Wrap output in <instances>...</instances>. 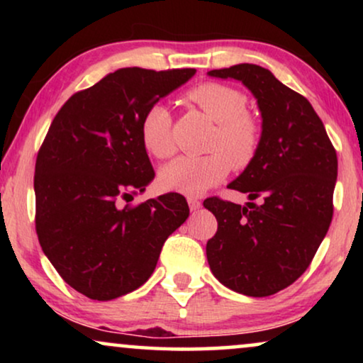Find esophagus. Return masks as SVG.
<instances>
[{"label":"esophagus","instance_id":"esophagus-1","mask_svg":"<svg viewBox=\"0 0 363 363\" xmlns=\"http://www.w3.org/2000/svg\"><path fill=\"white\" fill-rule=\"evenodd\" d=\"M188 206H190L191 211H198L201 208V201L196 200V198H188Z\"/></svg>","mask_w":363,"mask_h":363}]
</instances>
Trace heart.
<instances>
[{"label": "heart", "mask_w": 363, "mask_h": 363, "mask_svg": "<svg viewBox=\"0 0 363 363\" xmlns=\"http://www.w3.org/2000/svg\"><path fill=\"white\" fill-rule=\"evenodd\" d=\"M196 106L216 122L208 155H183L160 170L158 180L165 190L200 196L231 172L255 158L261 143V127L247 112V97L238 89L220 82H205L186 94ZM143 147L157 158H168L175 152L172 137V113L165 104L157 102L143 113L140 122Z\"/></svg>", "instance_id": "obj_1"}]
</instances>
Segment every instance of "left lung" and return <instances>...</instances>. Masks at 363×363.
Listing matches in <instances>:
<instances>
[{
  "mask_svg": "<svg viewBox=\"0 0 363 363\" xmlns=\"http://www.w3.org/2000/svg\"><path fill=\"white\" fill-rule=\"evenodd\" d=\"M208 76L242 82L262 118L255 158L230 183L250 201L245 206L216 196L203 201L218 221L216 235L206 242L208 264L231 291L272 296L304 274L329 230L335 148L311 102L267 69L236 64Z\"/></svg>",
  "mask_w": 363,
  "mask_h": 363,
  "instance_id": "8db88e82",
  "label": "left lung"
}]
</instances>
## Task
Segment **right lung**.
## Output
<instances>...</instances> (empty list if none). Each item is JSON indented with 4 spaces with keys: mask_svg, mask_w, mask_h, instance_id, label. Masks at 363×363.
Wrapping results in <instances>:
<instances>
[{
    "mask_svg": "<svg viewBox=\"0 0 363 363\" xmlns=\"http://www.w3.org/2000/svg\"><path fill=\"white\" fill-rule=\"evenodd\" d=\"M195 72L118 69L74 94L49 127L34 170L38 240L62 279L89 299L138 289L190 215L178 193L137 206L122 201L155 177L140 138L143 113Z\"/></svg>",
    "mask_w": 363,
    "mask_h": 363,
    "instance_id": "1",
    "label": "right lung"
}]
</instances>
